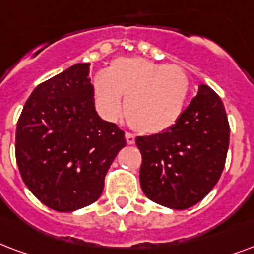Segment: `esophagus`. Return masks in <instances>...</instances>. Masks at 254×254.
Listing matches in <instances>:
<instances>
[{"label":"esophagus","instance_id":"esophagus-1","mask_svg":"<svg viewBox=\"0 0 254 254\" xmlns=\"http://www.w3.org/2000/svg\"><path fill=\"white\" fill-rule=\"evenodd\" d=\"M125 140H127V142L129 145H132V144H134L136 137H134V134H132V133H125Z\"/></svg>","mask_w":254,"mask_h":254}]
</instances>
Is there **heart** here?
Instances as JSON below:
<instances>
[{"instance_id":"obj_1","label":"heart","mask_w":254,"mask_h":254,"mask_svg":"<svg viewBox=\"0 0 254 254\" xmlns=\"http://www.w3.org/2000/svg\"><path fill=\"white\" fill-rule=\"evenodd\" d=\"M97 110L113 121L122 109L137 132L155 134L168 129L185 110L189 75L180 65L157 64L142 58H120L93 82Z\"/></svg>"}]
</instances>
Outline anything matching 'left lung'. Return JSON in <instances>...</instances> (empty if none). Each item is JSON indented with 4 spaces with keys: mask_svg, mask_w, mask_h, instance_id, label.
<instances>
[{
    "mask_svg": "<svg viewBox=\"0 0 254 254\" xmlns=\"http://www.w3.org/2000/svg\"><path fill=\"white\" fill-rule=\"evenodd\" d=\"M230 127L222 101L207 84L174 125L152 136H138L144 194L165 207L186 210L200 202L221 178Z\"/></svg>",
    "mask_w": 254,
    "mask_h": 254,
    "instance_id": "left-lung-1",
    "label": "left lung"
}]
</instances>
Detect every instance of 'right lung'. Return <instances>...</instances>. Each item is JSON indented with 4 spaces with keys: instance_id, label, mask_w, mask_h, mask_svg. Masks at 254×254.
<instances>
[{
    "instance_id": "add662e5",
    "label": "right lung",
    "mask_w": 254,
    "mask_h": 254,
    "mask_svg": "<svg viewBox=\"0 0 254 254\" xmlns=\"http://www.w3.org/2000/svg\"><path fill=\"white\" fill-rule=\"evenodd\" d=\"M90 63H78L32 91L16 129L21 178L41 203L75 211L101 196L125 133L95 112Z\"/></svg>"
}]
</instances>
